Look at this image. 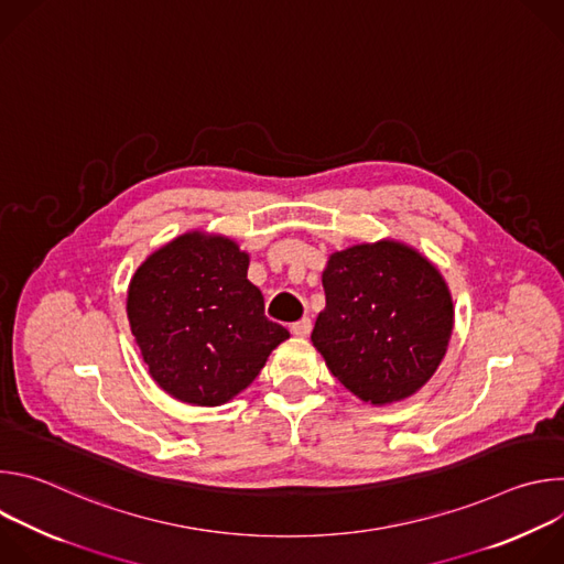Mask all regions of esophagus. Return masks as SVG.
Segmentation results:
<instances>
[{"label":"esophagus","instance_id":"esophagus-1","mask_svg":"<svg viewBox=\"0 0 564 564\" xmlns=\"http://www.w3.org/2000/svg\"><path fill=\"white\" fill-rule=\"evenodd\" d=\"M290 330H292L294 337L305 339V337L310 335V330H312V321H310V318H301V321H296V324L290 326Z\"/></svg>","mask_w":564,"mask_h":564}]
</instances>
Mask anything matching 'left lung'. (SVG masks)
<instances>
[{"instance_id":"obj_1","label":"left lung","mask_w":564,"mask_h":564,"mask_svg":"<svg viewBox=\"0 0 564 564\" xmlns=\"http://www.w3.org/2000/svg\"><path fill=\"white\" fill-rule=\"evenodd\" d=\"M326 310L312 346L348 392L388 406L415 394L440 368L453 324L451 290L420 250L394 238L333 252Z\"/></svg>"}]
</instances>
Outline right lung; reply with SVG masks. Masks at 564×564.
<instances>
[{
	"label": "right lung",
	"mask_w": 564,
	"mask_h": 564,
	"mask_svg": "<svg viewBox=\"0 0 564 564\" xmlns=\"http://www.w3.org/2000/svg\"><path fill=\"white\" fill-rule=\"evenodd\" d=\"M250 254L229 236L192 229L133 272L127 316L151 379L192 406H223L290 333L263 312Z\"/></svg>",
	"instance_id": "right-lung-1"
}]
</instances>
